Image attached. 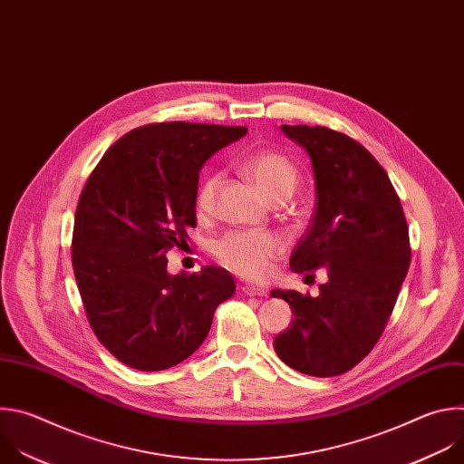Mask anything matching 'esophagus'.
I'll list each match as a JSON object with an SVG mask.
<instances>
[{
	"instance_id": "obj_1",
	"label": "esophagus",
	"mask_w": 464,
	"mask_h": 464,
	"mask_svg": "<svg viewBox=\"0 0 464 464\" xmlns=\"http://www.w3.org/2000/svg\"><path fill=\"white\" fill-rule=\"evenodd\" d=\"M245 296H266V289L263 287H254V285H243L241 287Z\"/></svg>"
}]
</instances>
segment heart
<instances>
[{
  "label": "heart",
  "mask_w": 464,
  "mask_h": 464,
  "mask_svg": "<svg viewBox=\"0 0 464 464\" xmlns=\"http://www.w3.org/2000/svg\"><path fill=\"white\" fill-rule=\"evenodd\" d=\"M246 171L270 199L280 194H291L298 180L295 164L287 157L274 151H259L252 155L246 162ZM219 182L221 175L216 171L208 173L199 182L194 199L198 214L207 216L214 210ZM282 248L284 241L274 232L232 230L212 243V256L228 270L250 277V280H259L268 272L270 261L282 252Z\"/></svg>",
  "instance_id": "heart-1"
}]
</instances>
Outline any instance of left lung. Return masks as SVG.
<instances>
[{"label": "left lung", "instance_id": "1", "mask_svg": "<svg viewBox=\"0 0 464 464\" xmlns=\"http://www.w3.org/2000/svg\"><path fill=\"white\" fill-rule=\"evenodd\" d=\"M311 157L316 212L291 254V268L325 266L320 295L272 291L295 320L274 338L289 367L336 377L365 358L382 336L410 266V234L393 184L358 140L325 126H282Z\"/></svg>", "mask_w": 464, "mask_h": 464}]
</instances>
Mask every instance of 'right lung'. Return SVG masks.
<instances>
[{"label": "right lung", "instance_id": "add662e5", "mask_svg": "<svg viewBox=\"0 0 464 464\" xmlns=\"http://www.w3.org/2000/svg\"><path fill=\"white\" fill-rule=\"evenodd\" d=\"M245 126L155 122L121 137L80 194L71 259L92 333L122 363L162 372L207 338L236 284L208 265L169 276L166 252L196 227L199 169Z\"/></svg>", "mask_w": 464, "mask_h": 464}]
</instances>
